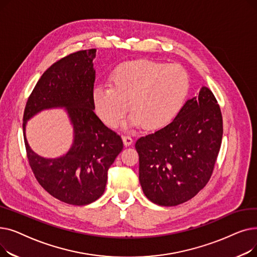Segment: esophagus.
Returning <instances> with one entry per match:
<instances>
[{"instance_id":"esophagus-1","label":"esophagus","mask_w":257,"mask_h":257,"mask_svg":"<svg viewBox=\"0 0 257 257\" xmlns=\"http://www.w3.org/2000/svg\"><path fill=\"white\" fill-rule=\"evenodd\" d=\"M123 143H124V145H125L126 147H129V146H131V145L133 144V140H132V138L129 137V136H124V137H123Z\"/></svg>"}]
</instances>
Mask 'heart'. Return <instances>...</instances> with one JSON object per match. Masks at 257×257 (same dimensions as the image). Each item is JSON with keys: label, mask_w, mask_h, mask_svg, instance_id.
Instances as JSON below:
<instances>
[{"label": "heart", "mask_w": 257, "mask_h": 257, "mask_svg": "<svg viewBox=\"0 0 257 257\" xmlns=\"http://www.w3.org/2000/svg\"><path fill=\"white\" fill-rule=\"evenodd\" d=\"M109 85H98L91 93L94 111L105 125L117 126L130 106L132 114L125 128L145 125L155 130L179 113L190 90V79L179 64L139 60L117 65Z\"/></svg>", "instance_id": "heart-1"}]
</instances>
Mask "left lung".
<instances>
[{"instance_id":"8db88e82","label":"left lung","mask_w":257,"mask_h":257,"mask_svg":"<svg viewBox=\"0 0 257 257\" xmlns=\"http://www.w3.org/2000/svg\"><path fill=\"white\" fill-rule=\"evenodd\" d=\"M222 137L221 109L211 90L202 86L170 124L137 141L146 197L160 206L195 197L210 179Z\"/></svg>"}]
</instances>
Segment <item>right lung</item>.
I'll return each instance as SVG.
<instances>
[{"mask_svg":"<svg viewBox=\"0 0 257 257\" xmlns=\"http://www.w3.org/2000/svg\"><path fill=\"white\" fill-rule=\"evenodd\" d=\"M96 49L70 54L43 74L27 101L23 132L27 156L34 176L53 197L72 205H87L99 199L107 171L123 150L119 136L93 112L91 93ZM63 107L73 127V144L55 159L35 154L25 138L26 121L44 110Z\"/></svg>","mask_w":257,"mask_h":257,"instance_id":"add662e5","label":"right lung"}]
</instances>
